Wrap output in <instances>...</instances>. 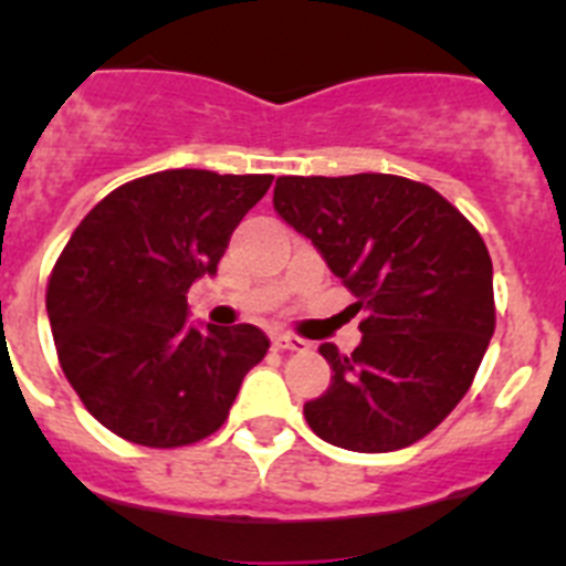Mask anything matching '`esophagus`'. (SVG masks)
Listing matches in <instances>:
<instances>
[{
    "label": "esophagus",
    "instance_id": "34e87169",
    "mask_svg": "<svg viewBox=\"0 0 566 566\" xmlns=\"http://www.w3.org/2000/svg\"><path fill=\"white\" fill-rule=\"evenodd\" d=\"M272 345L277 352H306V339L294 337V334H272Z\"/></svg>",
    "mask_w": 566,
    "mask_h": 566
}]
</instances>
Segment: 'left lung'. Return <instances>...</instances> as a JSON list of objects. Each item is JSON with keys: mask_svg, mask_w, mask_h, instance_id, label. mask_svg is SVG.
Instances as JSON below:
<instances>
[{"mask_svg": "<svg viewBox=\"0 0 566 566\" xmlns=\"http://www.w3.org/2000/svg\"><path fill=\"white\" fill-rule=\"evenodd\" d=\"M274 212L352 289L363 339L319 345L332 382L303 405L319 439L357 453L408 448L459 405L496 326L482 234L437 189L399 175L274 184Z\"/></svg>", "mask_w": 566, "mask_h": 566, "instance_id": "8db88e82", "label": "left lung"}]
</instances>
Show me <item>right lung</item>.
<instances>
[{"label": "right lung", "mask_w": 566, "mask_h": 566, "mask_svg": "<svg viewBox=\"0 0 566 566\" xmlns=\"http://www.w3.org/2000/svg\"><path fill=\"white\" fill-rule=\"evenodd\" d=\"M272 175L164 169L109 192L70 234L48 286L64 377L115 437L147 448L201 442L227 422L266 357L254 326H189L187 292L214 277Z\"/></svg>", "instance_id": "1"}]
</instances>
